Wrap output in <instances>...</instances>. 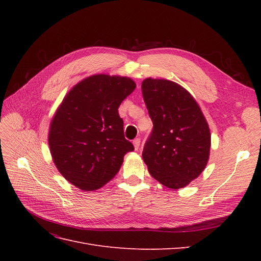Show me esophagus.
Returning a JSON list of instances; mask_svg holds the SVG:
<instances>
[{
  "label": "esophagus",
  "instance_id": "1",
  "mask_svg": "<svg viewBox=\"0 0 261 261\" xmlns=\"http://www.w3.org/2000/svg\"><path fill=\"white\" fill-rule=\"evenodd\" d=\"M133 145H134V147H135L136 150H138V149H139V146H140V139H139V138L134 139V140H133Z\"/></svg>",
  "mask_w": 261,
  "mask_h": 261
}]
</instances>
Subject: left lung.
Returning <instances> with one entry per match:
<instances>
[{
    "mask_svg": "<svg viewBox=\"0 0 261 261\" xmlns=\"http://www.w3.org/2000/svg\"><path fill=\"white\" fill-rule=\"evenodd\" d=\"M141 91L153 123L143 159L150 174L162 185L183 188L208 163V123L192 94L174 82L147 78Z\"/></svg>",
    "mask_w": 261,
    "mask_h": 261,
    "instance_id": "1",
    "label": "left lung"
}]
</instances>
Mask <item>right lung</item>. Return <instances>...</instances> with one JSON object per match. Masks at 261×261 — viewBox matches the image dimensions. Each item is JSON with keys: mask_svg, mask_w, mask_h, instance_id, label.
<instances>
[{"mask_svg": "<svg viewBox=\"0 0 261 261\" xmlns=\"http://www.w3.org/2000/svg\"><path fill=\"white\" fill-rule=\"evenodd\" d=\"M135 88L128 77L99 74L78 83L62 101L50 125L49 146L70 184L96 191L120 171L134 146L124 136L117 109Z\"/></svg>", "mask_w": 261, "mask_h": 261, "instance_id": "1", "label": "right lung"}]
</instances>
